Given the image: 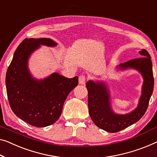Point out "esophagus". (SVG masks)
<instances>
[{"label": "esophagus", "mask_w": 157, "mask_h": 157, "mask_svg": "<svg viewBox=\"0 0 157 157\" xmlns=\"http://www.w3.org/2000/svg\"><path fill=\"white\" fill-rule=\"evenodd\" d=\"M86 79V78L85 75H82L79 77V83L80 84V85H85Z\"/></svg>", "instance_id": "1"}]
</instances>
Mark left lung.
<instances>
[{"label": "left lung", "instance_id": "8db88e82", "mask_svg": "<svg viewBox=\"0 0 157 157\" xmlns=\"http://www.w3.org/2000/svg\"><path fill=\"white\" fill-rule=\"evenodd\" d=\"M142 57L121 63L116 67L120 71L134 69L143 78L142 94L136 109L126 114L114 113L111 107L108 86L103 81L89 80L86 82L88 91L89 113L97 127L109 132H117L138 121L145 113L154 90V77L151 56L145 49L139 51Z\"/></svg>", "mask_w": 157, "mask_h": 157}]
</instances>
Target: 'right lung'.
Wrapping results in <instances>:
<instances>
[{
  "instance_id": "1",
  "label": "right lung",
  "mask_w": 157,
  "mask_h": 157,
  "mask_svg": "<svg viewBox=\"0 0 157 157\" xmlns=\"http://www.w3.org/2000/svg\"><path fill=\"white\" fill-rule=\"evenodd\" d=\"M41 45L54 47L51 39H25L14 53L6 77L7 95L14 113L35 127L54 123L61 114L69 93L78 85V77L67 78L53 72L44 79L34 78L28 60Z\"/></svg>"
}]
</instances>
